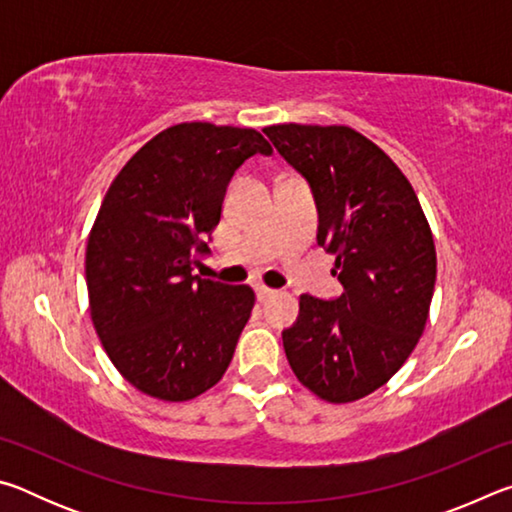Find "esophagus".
Instances as JSON below:
<instances>
[{
	"label": "esophagus",
	"mask_w": 512,
	"mask_h": 512,
	"mask_svg": "<svg viewBox=\"0 0 512 512\" xmlns=\"http://www.w3.org/2000/svg\"><path fill=\"white\" fill-rule=\"evenodd\" d=\"M255 291H257V298L259 300H268L271 296H275V289H268V287H264V284H259Z\"/></svg>",
	"instance_id": "obj_1"
}]
</instances>
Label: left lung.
<instances>
[{"label": "left lung", "instance_id": "left-lung-1", "mask_svg": "<svg viewBox=\"0 0 512 512\" xmlns=\"http://www.w3.org/2000/svg\"><path fill=\"white\" fill-rule=\"evenodd\" d=\"M307 180L316 241L336 257L339 298L300 296L284 352L311 393L341 404L384 386L422 336L436 284V248L409 180L348 126L264 128Z\"/></svg>", "mask_w": 512, "mask_h": 512}]
</instances>
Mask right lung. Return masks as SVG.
I'll return each mask as SVG.
<instances>
[{"label": "right lung", "instance_id": "add662e5", "mask_svg": "<svg viewBox=\"0 0 512 512\" xmlns=\"http://www.w3.org/2000/svg\"><path fill=\"white\" fill-rule=\"evenodd\" d=\"M273 146L253 128L171 126L112 180L85 253L90 314L110 361L167 402L205 393L228 370L255 293L194 275L235 171Z\"/></svg>", "mask_w": 512, "mask_h": 512}]
</instances>
